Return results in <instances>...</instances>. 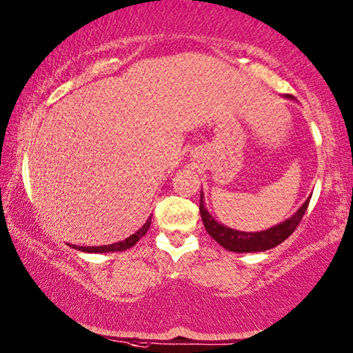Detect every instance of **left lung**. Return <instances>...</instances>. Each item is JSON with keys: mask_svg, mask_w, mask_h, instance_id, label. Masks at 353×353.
Wrapping results in <instances>:
<instances>
[{"mask_svg": "<svg viewBox=\"0 0 353 353\" xmlns=\"http://www.w3.org/2000/svg\"><path fill=\"white\" fill-rule=\"evenodd\" d=\"M285 97H287V99H291L290 95H285ZM309 201L310 197L298 208V212L291 214V216L288 219H285L283 223L275 224V226L259 232L237 231V229L226 228L224 224L218 223L216 219L212 216L210 212L207 210L205 202H203L202 191H201V205H199V210H201V216L207 232L210 234V236L216 240L223 248H226L228 252H234V253H254V252H265V250L277 247V245L282 243L283 240H287L291 234L294 232V229L298 228L301 219H303L305 210H307Z\"/></svg>", "mask_w": 353, "mask_h": 353, "instance_id": "left-lung-1", "label": "left lung"}]
</instances>
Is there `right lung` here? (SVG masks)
<instances>
[{
    "label": "right lung",
    "instance_id": "obj_1",
    "mask_svg": "<svg viewBox=\"0 0 353 353\" xmlns=\"http://www.w3.org/2000/svg\"><path fill=\"white\" fill-rule=\"evenodd\" d=\"M151 218L146 219V223L143 224V226L137 231L135 234H132L130 237H127L125 240H121V242H116V243H111V245H101V247H79V245H70V247H73L74 250H81V252H85V253H110V252H124V250L134 247V245L139 242V240L145 236L148 232V229L151 226Z\"/></svg>",
    "mask_w": 353,
    "mask_h": 353
}]
</instances>
